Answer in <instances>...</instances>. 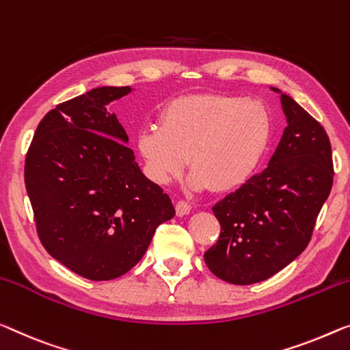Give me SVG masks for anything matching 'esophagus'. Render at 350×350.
I'll use <instances>...</instances> for the list:
<instances>
[{
    "label": "esophagus",
    "instance_id": "34e87169",
    "mask_svg": "<svg viewBox=\"0 0 350 350\" xmlns=\"http://www.w3.org/2000/svg\"><path fill=\"white\" fill-rule=\"evenodd\" d=\"M191 209H192V208H191L189 203L185 202V200H178V202H176V205H175L176 216H180V217L186 216V214H189Z\"/></svg>",
    "mask_w": 350,
    "mask_h": 350
}]
</instances>
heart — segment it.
I'll use <instances>...</instances> for the list:
<instances>
[{
  "label": "heart",
  "instance_id": "b5f03b06",
  "mask_svg": "<svg viewBox=\"0 0 350 350\" xmlns=\"http://www.w3.org/2000/svg\"><path fill=\"white\" fill-rule=\"evenodd\" d=\"M271 133V114L261 101L189 95L170 101L159 126L139 131L134 145L145 175L157 185H167L187 163L192 189L231 192L260 167Z\"/></svg>",
  "mask_w": 350,
  "mask_h": 350
}]
</instances>
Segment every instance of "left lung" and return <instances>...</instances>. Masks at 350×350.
Here are the masks:
<instances>
[{
  "instance_id": "obj_1",
  "label": "left lung",
  "mask_w": 350,
  "mask_h": 350,
  "mask_svg": "<svg viewBox=\"0 0 350 350\" xmlns=\"http://www.w3.org/2000/svg\"><path fill=\"white\" fill-rule=\"evenodd\" d=\"M288 126L267 167L213 206L219 241L205 254L214 275L233 284L267 280L308 245L333 185L329 136L283 94Z\"/></svg>"
}]
</instances>
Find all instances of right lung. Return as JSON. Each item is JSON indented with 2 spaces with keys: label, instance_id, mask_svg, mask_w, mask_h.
<instances>
[{
  "label": "right lung",
  "instance_id": "obj_1",
  "mask_svg": "<svg viewBox=\"0 0 350 350\" xmlns=\"http://www.w3.org/2000/svg\"><path fill=\"white\" fill-rule=\"evenodd\" d=\"M130 85H103L64 101L37 126L25 185L40 243L78 275L112 280L141 261L170 197L145 176L111 101Z\"/></svg>",
  "mask_w": 350,
  "mask_h": 350
}]
</instances>
